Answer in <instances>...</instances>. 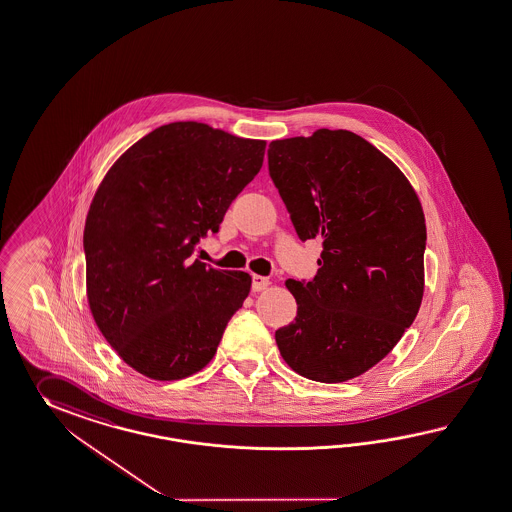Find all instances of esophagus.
<instances>
[{"instance_id":"esophagus-1","label":"esophagus","mask_w":512,"mask_h":512,"mask_svg":"<svg viewBox=\"0 0 512 512\" xmlns=\"http://www.w3.org/2000/svg\"><path fill=\"white\" fill-rule=\"evenodd\" d=\"M268 285H270L268 277H262V275H253V277H251V290H253V292H261V290H264Z\"/></svg>"}]
</instances>
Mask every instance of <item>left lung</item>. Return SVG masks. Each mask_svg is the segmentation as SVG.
I'll return each instance as SVG.
<instances>
[{"label":"left lung","mask_w":512,"mask_h":512,"mask_svg":"<svg viewBox=\"0 0 512 512\" xmlns=\"http://www.w3.org/2000/svg\"><path fill=\"white\" fill-rule=\"evenodd\" d=\"M268 172L301 242L322 238L311 281L287 287L298 303L275 331L298 374L342 383L387 357L424 296L422 205L398 166L349 131L274 140Z\"/></svg>","instance_id":"obj_1"}]
</instances>
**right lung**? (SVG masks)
Instances as JSON below:
<instances>
[{
  "label": "right lung",
  "instance_id": "obj_1",
  "mask_svg": "<svg viewBox=\"0 0 512 512\" xmlns=\"http://www.w3.org/2000/svg\"><path fill=\"white\" fill-rule=\"evenodd\" d=\"M266 142L198 122L161 125L105 175L83 248L88 305L101 335L157 381L200 372L248 298L246 272L192 261L261 170Z\"/></svg>",
  "mask_w": 512,
  "mask_h": 512
}]
</instances>
